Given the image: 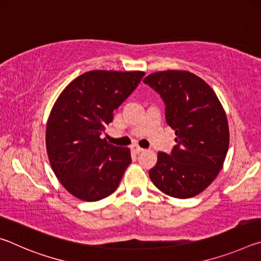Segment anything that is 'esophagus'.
Masks as SVG:
<instances>
[{
    "label": "esophagus",
    "mask_w": 261,
    "mask_h": 261,
    "mask_svg": "<svg viewBox=\"0 0 261 261\" xmlns=\"http://www.w3.org/2000/svg\"><path fill=\"white\" fill-rule=\"evenodd\" d=\"M131 151L134 152L135 154H139V153H141V152L144 151V148L139 147L138 145H132V146H131Z\"/></svg>",
    "instance_id": "esophagus-1"
}]
</instances>
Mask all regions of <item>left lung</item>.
<instances>
[{
	"mask_svg": "<svg viewBox=\"0 0 261 261\" xmlns=\"http://www.w3.org/2000/svg\"><path fill=\"white\" fill-rule=\"evenodd\" d=\"M144 83L161 96L176 135L171 153L159 152L149 178L170 197L197 196L222 169L229 146L226 113L208 84L189 71L154 72Z\"/></svg>",
	"mask_w": 261,
	"mask_h": 261,
	"instance_id": "1",
	"label": "left lung"
}]
</instances>
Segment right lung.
<instances>
[{"mask_svg":"<svg viewBox=\"0 0 261 261\" xmlns=\"http://www.w3.org/2000/svg\"><path fill=\"white\" fill-rule=\"evenodd\" d=\"M144 76L93 70L73 79L57 98L47 123V153L56 177L79 199L108 197L131 163L129 148L109 145L100 136Z\"/></svg>","mask_w":261,"mask_h":261,"instance_id":"right-lung-1","label":"right lung"}]
</instances>
